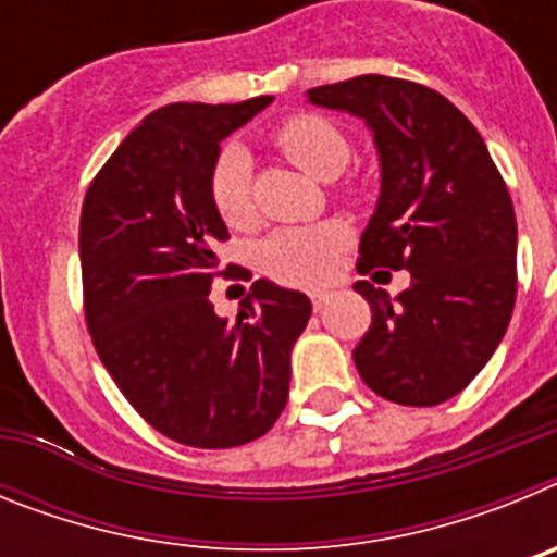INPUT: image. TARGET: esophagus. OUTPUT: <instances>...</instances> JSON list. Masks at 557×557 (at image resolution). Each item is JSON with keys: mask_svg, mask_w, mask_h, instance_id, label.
Wrapping results in <instances>:
<instances>
[{"mask_svg": "<svg viewBox=\"0 0 557 557\" xmlns=\"http://www.w3.org/2000/svg\"><path fill=\"white\" fill-rule=\"evenodd\" d=\"M309 298H312V307L318 309V312H321V309L326 307V304L334 298V289H329V287L312 289V293H309Z\"/></svg>", "mask_w": 557, "mask_h": 557, "instance_id": "esophagus-1", "label": "esophagus"}]
</instances>
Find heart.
<instances>
[{"label":"heart","instance_id":"obj_1","mask_svg":"<svg viewBox=\"0 0 557 557\" xmlns=\"http://www.w3.org/2000/svg\"><path fill=\"white\" fill-rule=\"evenodd\" d=\"M275 145L293 164L314 178H334L348 164V141L329 120L314 113H298L275 131ZM211 203L231 228H250L256 223L250 198V156L243 147H225L211 170ZM348 243V231L337 223L289 225L275 231L262 243V270L284 284L323 282Z\"/></svg>","mask_w":557,"mask_h":557}]
</instances>
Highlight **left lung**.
Returning <instances> with one entry per match:
<instances>
[{
  "instance_id": "8db88e82",
  "label": "left lung",
  "mask_w": 557,
  "mask_h": 557,
  "mask_svg": "<svg viewBox=\"0 0 557 557\" xmlns=\"http://www.w3.org/2000/svg\"><path fill=\"white\" fill-rule=\"evenodd\" d=\"M307 100L351 113L373 133L379 200L359 239V273L410 270L396 298L371 282V329L354 362L376 396L435 407L494 357L516 304V214L491 152L444 95L362 75L309 88Z\"/></svg>"
}]
</instances>
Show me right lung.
Instances as JSON below:
<instances>
[{
	"label": "right lung",
	"mask_w": 557,
	"mask_h": 557,
	"mask_svg": "<svg viewBox=\"0 0 557 557\" xmlns=\"http://www.w3.org/2000/svg\"><path fill=\"white\" fill-rule=\"evenodd\" d=\"M270 102L152 111L83 200V298L102 366L147 424L198 449L243 446L278 421L289 354L312 314L307 295L268 278L253 282L236 321L209 298L228 239L211 203L220 141Z\"/></svg>",
	"instance_id": "1"
}]
</instances>
